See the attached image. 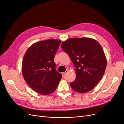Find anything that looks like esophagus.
I'll return each instance as SVG.
<instances>
[{
  "mask_svg": "<svg viewBox=\"0 0 124 124\" xmlns=\"http://www.w3.org/2000/svg\"><path fill=\"white\" fill-rule=\"evenodd\" d=\"M68 72V70H66L65 72H62V77H64V76H65V74H66L67 72Z\"/></svg>",
  "mask_w": 124,
  "mask_h": 124,
  "instance_id": "1",
  "label": "esophagus"
}]
</instances>
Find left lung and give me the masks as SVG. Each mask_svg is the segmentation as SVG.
<instances>
[{
  "mask_svg": "<svg viewBox=\"0 0 124 124\" xmlns=\"http://www.w3.org/2000/svg\"><path fill=\"white\" fill-rule=\"evenodd\" d=\"M62 49L69 55L76 72V78L70 85L74 91H91L102 78L107 59L98 42L89 38H72L63 41Z\"/></svg>",
  "mask_w": 124,
  "mask_h": 124,
  "instance_id": "left-lung-1",
  "label": "left lung"
}]
</instances>
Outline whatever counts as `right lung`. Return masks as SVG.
Returning <instances> with one entry per match:
<instances>
[{
    "label": "right lung",
    "instance_id": "obj_1",
    "mask_svg": "<svg viewBox=\"0 0 124 124\" xmlns=\"http://www.w3.org/2000/svg\"><path fill=\"white\" fill-rule=\"evenodd\" d=\"M61 40L48 39L32 44L24 56L22 72L25 81L33 91L42 95L53 93L62 74L55 69L54 62Z\"/></svg>",
    "mask_w": 124,
    "mask_h": 124
}]
</instances>
